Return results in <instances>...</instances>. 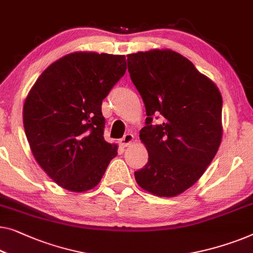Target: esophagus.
I'll use <instances>...</instances> for the list:
<instances>
[{"label": "esophagus", "mask_w": 253, "mask_h": 253, "mask_svg": "<svg viewBox=\"0 0 253 253\" xmlns=\"http://www.w3.org/2000/svg\"><path fill=\"white\" fill-rule=\"evenodd\" d=\"M133 139H134L133 134L126 133V134H124V137H123L122 139H121L120 142H121V145L123 146V147H127V146H129L130 144H132Z\"/></svg>", "instance_id": "1"}]
</instances>
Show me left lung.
<instances>
[{
  "mask_svg": "<svg viewBox=\"0 0 253 253\" xmlns=\"http://www.w3.org/2000/svg\"><path fill=\"white\" fill-rule=\"evenodd\" d=\"M127 71L147 115L139 138L148 162L134 172L135 181L155 196H177L202 177L218 152L221 93L192 61L170 49L127 54ZM160 114L164 123L153 126Z\"/></svg>",
  "mask_w": 253,
  "mask_h": 253,
  "instance_id": "left-lung-1",
  "label": "left lung"
}]
</instances>
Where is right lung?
<instances>
[{
  "mask_svg": "<svg viewBox=\"0 0 253 253\" xmlns=\"http://www.w3.org/2000/svg\"><path fill=\"white\" fill-rule=\"evenodd\" d=\"M122 54L79 51L51 64L29 90L23 120L36 162L74 193L99 184L118 145L104 139L101 102L126 74Z\"/></svg>",
  "mask_w": 253,
  "mask_h": 253,
  "instance_id": "1",
  "label": "right lung"
}]
</instances>
